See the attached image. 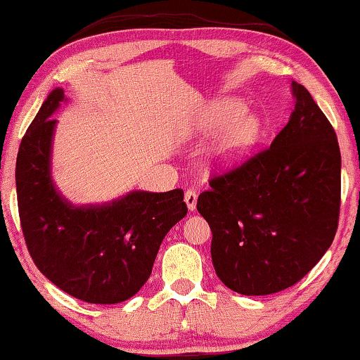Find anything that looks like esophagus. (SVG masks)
I'll return each mask as SVG.
<instances>
[{
  "label": "esophagus",
  "instance_id": "esophagus-1",
  "mask_svg": "<svg viewBox=\"0 0 360 360\" xmlns=\"http://www.w3.org/2000/svg\"><path fill=\"white\" fill-rule=\"evenodd\" d=\"M184 202L187 205V208H189L191 211H195V208H197V192L192 191V189L187 191L186 195H184Z\"/></svg>",
  "mask_w": 360,
  "mask_h": 360
}]
</instances>
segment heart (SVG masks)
<instances>
[{"label":"heart","mask_w":360,"mask_h":360,"mask_svg":"<svg viewBox=\"0 0 360 360\" xmlns=\"http://www.w3.org/2000/svg\"><path fill=\"white\" fill-rule=\"evenodd\" d=\"M205 134H216L210 167L226 171L242 163L255 150L262 136V122L237 99H221L205 107L197 122Z\"/></svg>","instance_id":"b5f03b06"}]
</instances>
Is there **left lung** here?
Segmentation results:
<instances>
[{
	"label": "left lung",
	"mask_w": 360,
	"mask_h": 360,
	"mask_svg": "<svg viewBox=\"0 0 360 360\" xmlns=\"http://www.w3.org/2000/svg\"><path fill=\"white\" fill-rule=\"evenodd\" d=\"M271 147L213 176L197 210L211 259L233 292L261 296L300 282L332 245L340 218L341 155L335 129L303 84Z\"/></svg>",
	"instance_id": "1"
}]
</instances>
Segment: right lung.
Instances as JSON below:
<instances>
[{
	"label": "right lung",
	"instance_id": "obj_1",
	"mask_svg": "<svg viewBox=\"0 0 360 360\" xmlns=\"http://www.w3.org/2000/svg\"><path fill=\"white\" fill-rule=\"evenodd\" d=\"M65 101L51 91L15 163L20 226L33 262L56 287L93 304H115L139 292L152 274L165 236L187 214L182 189L133 191L102 205H72L51 178V150Z\"/></svg>",
	"mask_w": 360,
	"mask_h": 360
}]
</instances>
